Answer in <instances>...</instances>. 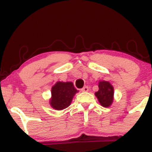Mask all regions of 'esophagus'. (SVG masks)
Listing matches in <instances>:
<instances>
[{"label":"esophagus","instance_id":"34e87169","mask_svg":"<svg viewBox=\"0 0 152 152\" xmlns=\"http://www.w3.org/2000/svg\"><path fill=\"white\" fill-rule=\"evenodd\" d=\"M88 90H89V88H88V87H87V86H85V87H84L82 89V92H87Z\"/></svg>","mask_w":152,"mask_h":152}]
</instances>
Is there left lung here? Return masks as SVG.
Segmentation results:
<instances>
[{"label": "left lung", "instance_id": "obj_1", "mask_svg": "<svg viewBox=\"0 0 152 152\" xmlns=\"http://www.w3.org/2000/svg\"><path fill=\"white\" fill-rule=\"evenodd\" d=\"M99 103L104 107H109L113 104L114 89L110 82L100 81L99 83V90L95 93Z\"/></svg>", "mask_w": 152, "mask_h": 152}]
</instances>
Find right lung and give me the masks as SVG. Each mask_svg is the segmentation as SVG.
Returning <instances> with one entry per match:
<instances>
[{
	"instance_id": "add662e5",
	"label": "right lung",
	"mask_w": 152,
	"mask_h": 152,
	"mask_svg": "<svg viewBox=\"0 0 152 152\" xmlns=\"http://www.w3.org/2000/svg\"><path fill=\"white\" fill-rule=\"evenodd\" d=\"M72 82H57L51 88L50 104L56 110H62L70 105L73 96L78 93Z\"/></svg>"
}]
</instances>
